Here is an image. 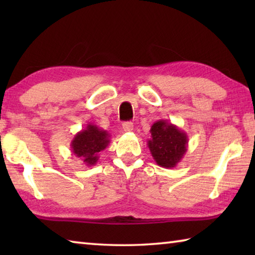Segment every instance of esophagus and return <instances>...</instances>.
Listing matches in <instances>:
<instances>
[{
  "label": "esophagus",
  "mask_w": 255,
  "mask_h": 255,
  "mask_svg": "<svg viewBox=\"0 0 255 255\" xmlns=\"http://www.w3.org/2000/svg\"><path fill=\"white\" fill-rule=\"evenodd\" d=\"M123 128H124V130H125V131H127V132H129V131H132V129H133V125H132V123H130V122L124 123V124H123Z\"/></svg>",
  "instance_id": "34e87169"
}]
</instances>
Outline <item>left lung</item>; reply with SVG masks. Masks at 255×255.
Returning <instances> with one entry per match:
<instances>
[{
	"instance_id": "8db88e82",
	"label": "left lung",
	"mask_w": 255,
	"mask_h": 255,
	"mask_svg": "<svg viewBox=\"0 0 255 255\" xmlns=\"http://www.w3.org/2000/svg\"><path fill=\"white\" fill-rule=\"evenodd\" d=\"M150 139L147 140L149 152L157 165L172 169L187 153L188 135L167 120H157L150 127Z\"/></svg>"
}]
</instances>
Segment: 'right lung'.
Returning <instances> with one entry per match:
<instances>
[{"instance_id": "right-lung-1", "label": "right lung", "mask_w": 255, "mask_h": 255, "mask_svg": "<svg viewBox=\"0 0 255 255\" xmlns=\"http://www.w3.org/2000/svg\"><path fill=\"white\" fill-rule=\"evenodd\" d=\"M110 143V135L93 124H88L71 141V148L76 157L82 159L86 166L97 164L99 153Z\"/></svg>"}]
</instances>
